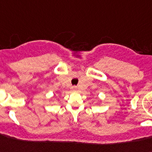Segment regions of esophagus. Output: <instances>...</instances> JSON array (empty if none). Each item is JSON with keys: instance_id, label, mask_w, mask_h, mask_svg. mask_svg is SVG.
Masks as SVG:
<instances>
[{"instance_id": "obj_1", "label": "esophagus", "mask_w": 152, "mask_h": 152, "mask_svg": "<svg viewBox=\"0 0 152 152\" xmlns=\"http://www.w3.org/2000/svg\"><path fill=\"white\" fill-rule=\"evenodd\" d=\"M73 90L74 91H75V90H76V88H73Z\"/></svg>"}]
</instances>
